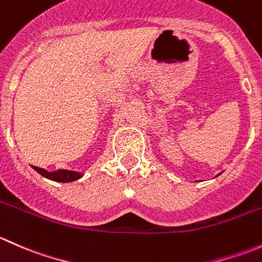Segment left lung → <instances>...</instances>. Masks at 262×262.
<instances>
[{
	"label": "left lung",
	"mask_w": 262,
	"mask_h": 262,
	"mask_svg": "<svg viewBox=\"0 0 262 262\" xmlns=\"http://www.w3.org/2000/svg\"><path fill=\"white\" fill-rule=\"evenodd\" d=\"M219 175H221V173H219ZM216 176H218V175H216ZM216 176H215V178H216Z\"/></svg>",
	"instance_id": "1"
}]
</instances>
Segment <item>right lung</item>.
Segmentation results:
<instances>
[{
  "label": "right lung",
  "instance_id": "obj_1",
  "mask_svg": "<svg viewBox=\"0 0 262 262\" xmlns=\"http://www.w3.org/2000/svg\"><path fill=\"white\" fill-rule=\"evenodd\" d=\"M34 170L38 173H40L43 178L49 179L52 181L57 182H72L76 180H80V179L83 176V173L78 172V171H71V170H57V171H50L44 170V168L36 167V166H33Z\"/></svg>",
  "mask_w": 262,
  "mask_h": 262
}]
</instances>
